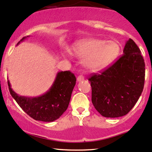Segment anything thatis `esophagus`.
<instances>
[{
	"label": "esophagus",
	"mask_w": 152,
	"mask_h": 152,
	"mask_svg": "<svg viewBox=\"0 0 152 152\" xmlns=\"http://www.w3.org/2000/svg\"><path fill=\"white\" fill-rule=\"evenodd\" d=\"M84 80V76H82V75H80V76H78L77 77V81L78 82H80V81H82Z\"/></svg>",
	"instance_id": "obj_1"
}]
</instances>
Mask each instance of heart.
<instances>
[{
    "label": "heart",
    "instance_id": "obj_1",
    "mask_svg": "<svg viewBox=\"0 0 152 152\" xmlns=\"http://www.w3.org/2000/svg\"><path fill=\"white\" fill-rule=\"evenodd\" d=\"M120 52V46L116 42L99 39L85 40L73 45L70 53L83 58V65L94 71L103 69L115 59Z\"/></svg>",
    "mask_w": 152,
    "mask_h": 152
}]
</instances>
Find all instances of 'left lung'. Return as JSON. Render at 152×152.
Here are the masks:
<instances>
[{
    "label": "left lung",
    "mask_w": 152,
    "mask_h": 152,
    "mask_svg": "<svg viewBox=\"0 0 152 152\" xmlns=\"http://www.w3.org/2000/svg\"><path fill=\"white\" fill-rule=\"evenodd\" d=\"M145 64L140 49L132 39L124 47L123 54L103 72L89 78L92 103L105 118H119L131 110L142 94Z\"/></svg>",
    "instance_id": "8db88e82"
}]
</instances>
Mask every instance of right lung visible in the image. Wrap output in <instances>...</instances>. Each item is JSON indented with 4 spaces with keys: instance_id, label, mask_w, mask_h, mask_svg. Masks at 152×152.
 Returning a JSON list of instances; mask_svg holds the SVG:
<instances>
[{
    "instance_id": "obj_1",
    "label": "right lung",
    "mask_w": 152,
    "mask_h": 152,
    "mask_svg": "<svg viewBox=\"0 0 152 152\" xmlns=\"http://www.w3.org/2000/svg\"><path fill=\"white\" fill-rule=\"evenodd\" d=\"M28 37H24L17 45ZM76 81V76L69 71H59L50 88L37 97L19 96L12 90L9 81L8 84L12 97L29 116L39 121L53 122L66 110Z\"/></svg>"
}]
</instances>
